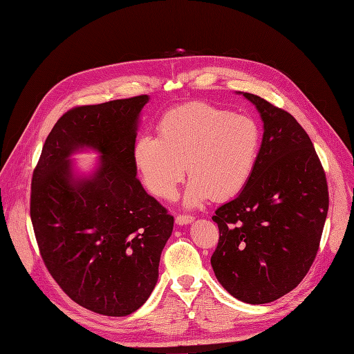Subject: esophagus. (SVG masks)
Masks as SVG:
<instances>
[{
	"instance_id": "esophagus-1",
	"label": "esophagus",
	"mask_w": 354,
	"mask_h": 354,
	"mask_svg": "<svg viewBox=\"0 0 354 354\" xmlns=\"http://www.w3.org/2000/svg\"><path fill=\"white\" fill-rule=\"evenodd\" d=\"M175 221H176V225H180V226L182 225H189L194 221V217L189 216V214H178Z\"/></svg>"
}]
</instances>
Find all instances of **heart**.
Returning <instances> with one entry per match:
<instances>
[{
  "instance_id": "1",
  "label": "heart",
  "mask_w": 354,
  "mask_h": 354,
  "mask_svg": "<svg viewBox=\"0 0 354 354\" xmlns=\"http://www.w3.org/2000/svg\"><path fill=\"white\" fill-rule=\"evenodd\" d=\"M157 131L159 137L140 136L133 149L142 184L156 197H175L185 163L191 179L184 204L191 208L212 197H236L250 184L261 150V128L254 118L191 102L169 111Z\"/></svg>"
}]
</instances>
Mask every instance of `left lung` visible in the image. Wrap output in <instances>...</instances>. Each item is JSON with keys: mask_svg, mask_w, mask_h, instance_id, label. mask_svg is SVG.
Returning <instances> with one entry per match:
<instances>
[{"mask_svg": "<svg viewBox=\"0 0 354 354\" xmlns=\"http://www.w3.org/2000/svg\"><path fill=\"white\" fill-rule=\"evenodd\" d=\"M255 104L264 134L255 172L236 198L216 210L218 283L245 304H270L304 280L328 213V185L315 147L295 118L266 99Z\"/></svg>", "mask_w": 354, "mask_h": 354, "instance_id": "8db88e82", "label": "left lung"}]
</instances>
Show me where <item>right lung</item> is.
<instances>
[{
	"mask_svg": "<svg viewBox=\"0 0 354 354\" xmlns=\"http://www.w3.org/2000/svg\"><path fill=\"white\" fill-rule=\"evenodd\" d=\"M147 95L65 112L49 133L33 170L30 218L50 276L75 304L106 317H127L151 295L174 217L142 188L133 160ZM101 154L88 177L69 157Z\"/></svg>",
	"mask_w": 354,
	"mask_h": 354,
	"instance_id": "add662e5",
	"label": "right lung"
}]
</instances>
